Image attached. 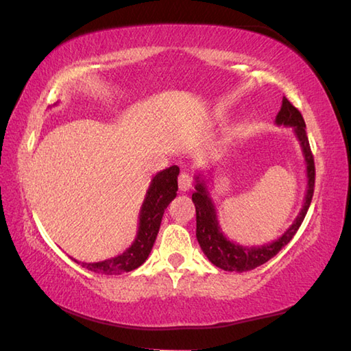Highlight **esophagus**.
<instances>
[{
    "instance_id": "1",
    "label": "esophagus",
    "mask_w": 351,
    "mask_h": 351,
    "mask_svg": "<svg viewBox=\"0 0 351 351\" xmlns=\"http://www.w3.org/2000/svg\"><path fill=\"white\" fill-rule=\"evenodd\" d=\"M191 184H193L191 176L189 173H185V171H182L180 178H178V187H180L181 191H187L191 189Z\"/></svg>"
}]
</instances>
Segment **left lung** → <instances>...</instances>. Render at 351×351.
<instances>
[{"instance_id": "left-lung-1", "label": "left lung", "mask_w": 351, "mask_h": 351, "mask_svg": "<svg viewBox=\"0 0 351 351\" xmlns=\"http://www.w3.org/2000/svg\"><path fill=\"white\" fill-rule=\"evenodd\" d=\"M276 123L278 126L283 125L293 128L295 136H297L301 150H303L307 171V191L304 196L303 208L298 213L293 223L285 231V234L277 240L262 246H242L226 239L217 221L216 205L210 196L207 185L208 180H205L202 173H197L195 176L196 191L191 195V199H193L196 207V239L210 262L223 271L246 272L256 269L257 266L266 263L267 260L277 256L278 251L291 242L295 232L298 231L301 223H303L308 207H311L315 187V162L311 146H308L303 115L289 100L283 97V105H281L280 112L276 117Z\"/></svg>"}]
</instances>
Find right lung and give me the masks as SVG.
Returning <instances> with one entry per match:
<instances>
[{
    "instance_id": "obj_1",
    "label": "right lung",
    "mask_w": 351,
    "mask_h": 351,
    "mask_svg": "<svg viewBox=\"0 0 351 351\" xmlns=\"http://www.w3.org/2000/svg\"><path fill=\"white\" fill-rule=\"evenodd\" d=\"M178 175H180V167L171 166L166 170L158 171L150 181L146 197H144L141 210H140V222L138 231L134 243L129 248L117 257H111L103 262L85 263L79 262L71 257L75 263H79L85 269L105 274V276H117V274L134 271L146 262L150 251L154 248L155 239L160 231V225L162 221L164 210L167 205L176 197L178 191Z\"/></svg>"
}]
</instances>
